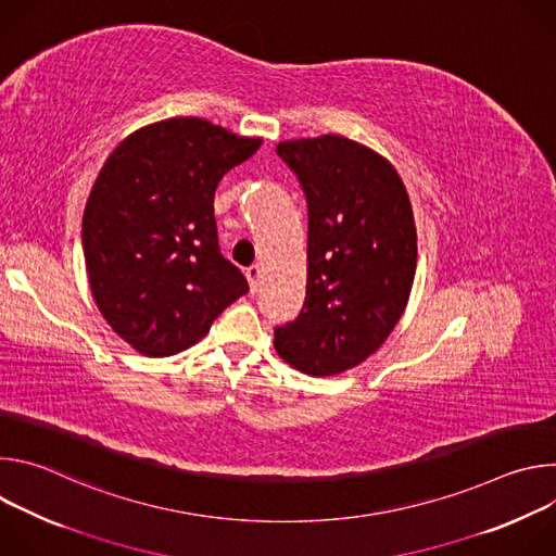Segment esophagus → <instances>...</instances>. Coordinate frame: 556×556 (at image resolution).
I'll return each instance as SVG.
<instances>
[{
  "instance_id": "34e87169",
  "label": "esophagus",
  "mask_w": 556,
  "mask_h": 556,
  "mask_svg": "<svg viewBox=\"0 0 556 556\" xmlns=\"http://www.w3.org/2000/svg\"><path fill=\"white\" fill-rule=\"evenodd\" d=\"M247 277H249V283H251V292L255 294L257 290H260V286H262V268L255 264V266H251L249 270H247Z\"/></svg>"
}]
</instances>
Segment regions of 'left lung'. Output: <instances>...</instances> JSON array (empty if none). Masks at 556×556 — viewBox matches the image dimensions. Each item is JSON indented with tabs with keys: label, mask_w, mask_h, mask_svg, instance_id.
Listing matches in <instances>:
<instances>
[{
	"label": "left lung",
	"mask_w": 556,
	"mask_h": 556,
	"mask_svg": "<svg viewBox=\"0 0 556 556\" xmlns=\"http://www.w3.org/2000/svg\"><path fill=\"white\" fill-rule=\"evenodd\" d=\"M281 161L307 202V283L275 350L309 376H337L371 356L401 321L418 260L407 189L369 147L328 134L283 140Z\"/></svg>",
	"instance_id": "1"
}]
</instances>
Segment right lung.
I'll list each match as a JSON object with an SVG mask.
<instances>
[{"mask_svg": "<svg viewBox=\"0 0 556 556\" xmlns=\"http://www.w3.org/2000/svg\"><path fill=\"white\" fill-rule=\"evenodd\" d=\"M204 118H169L127 136L84 213L92 296L112 330L144 356H172L208 334L249 281L217 244L219 180L260 149Z\"/></svg>", "mask_w": 556, "mask_h": 556, "instance_id": "obj_1", "label": "right lung"}]
</instances>
